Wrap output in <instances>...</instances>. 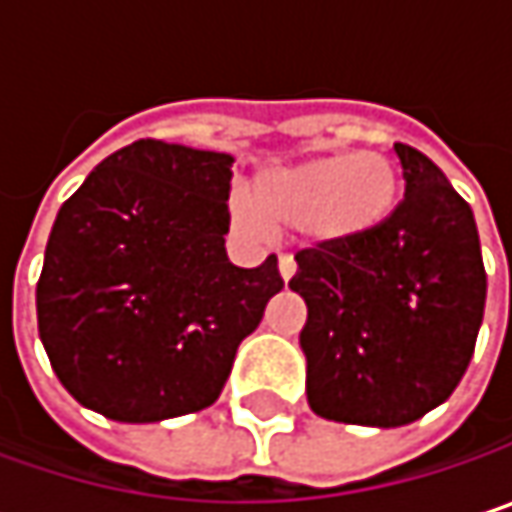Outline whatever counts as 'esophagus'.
<instances>
[{"mask_svg":"<svg viewBox=\"0 0 512 512\" xmlns=\"http://www.w3.org/2000/svg\"><path fill=\"white\" fill-rule=\"evenodd\" d=\"M278 272H281L284 281H290V278L296 275V260L290 255H281V260H278Z\"/></svg>","mask_w":512,"mask_h":512,"instance_id":"34e87169","label":"esophagus"}]
</instances>
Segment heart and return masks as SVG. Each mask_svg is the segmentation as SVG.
Segmentation results:
<instances>
[{"mask_svg":"<svg viewBox=\"0 0 512 512\" xmlns=\"http://www.w3.org/2000/svg\"><path fill=\"white\" fill-rule=\"evenodd\" d=\"M397 201V171L379 154H332L263 168L252 192L231 198L249 240L302 225L314 243H350L379 228Z\"/></svg>","mask_w":512,"mask_h":512,"instance_id":"1","label":"heart"}]
</instances>
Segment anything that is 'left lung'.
<instances>
[{
    "label": "left lung",
    "mask_w": 512,
    "mask_h": 512,
    "mask_svg": "<svg viewBox=\"0 0 512 512\" xmlns=\"http://www.w3.org/2000/svg\"><path fill=\"white\" fill-rule=\"evenodd\" d=\"M394 154L406 180L397 210L358 240L299 252L290 278L308 305L299 332L308 406L382 430L454 394L486 305L471 207L430 156L400 142Z\"/></svg>",
    "instance_id": "left-lung-1"
}]
</instances>
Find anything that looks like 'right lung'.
I'll return each mask as SVG.
<instances>
[{
    "instance_id": "obj_1",
    "label": "right lung",
    "mask_w": 512,
    "mask_h": 512,
    "mask_svg": "<svg viewBox=\"0 0 512 512\" xmlns=\"http://www.w3.org/2000/svg\"><path fill=\"white\" fill-rule=\"evenodd\" d=\"M234 156L139 139L61 204L38 332L61 385L121 424L201 412L284 287L278 260L225 252Z\"/></svg>"
}]
</instances>
